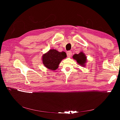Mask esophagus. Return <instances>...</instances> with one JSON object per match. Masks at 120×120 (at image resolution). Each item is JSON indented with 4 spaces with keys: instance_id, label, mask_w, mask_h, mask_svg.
<instances>
[{
    "instance_id": "obj_1",
    "label": "esophagus",
    "mask_w": 120,
    "mask_h": 120,
    "mask_svg": "<svg viewBox=\"0 0 120 120\" xmlns=\"http://www.w3.org/2000/svg\"><path fill=\"white\" fill-rule=\"evenodd\" d=\"M72 52H71V51H68V52H67V56H68V57H71V56H72Z\"/></svg>"
}]
</instances>
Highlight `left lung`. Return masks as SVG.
Wrapping results in <instances>:
<instances>
[{
	"label": "left lung",
	"mask_w": 120,
	"mask_h": 120,
	"mask_svg": "<svg viewBox=\"0 0 120 120\" xmlns=\"http://www.w3.org/2000/svg\"><path fill=\"white\" fill-rule=\"evenodd\" d=\"M73 58L75 60L77 63L80 65L85 66V64L86 63L87 59L86 56H85V54L83 52H81L78 54H75L73 56Z\"/></svg>",
	"instance_id": "obj_1"
}]
</instances>
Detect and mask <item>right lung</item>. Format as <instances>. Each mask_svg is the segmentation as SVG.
Segmentation results:
<instances>
[{"label":"right lung","mask_w":120,"mask_h":120,"mask_svg":"<svg viewBox=\"0 0 120 120\" xmlns=\"http://www.w3.org/2000/svg\"><path fill=\"white\" fill-rule=\"evenodd\" d=\"M64 52H59L55 49H51L42 56V61L44 65L51 70L57 69L61 61L66 57Z\"/></svg>","instance_id":"obj_1"}]
</instances>
